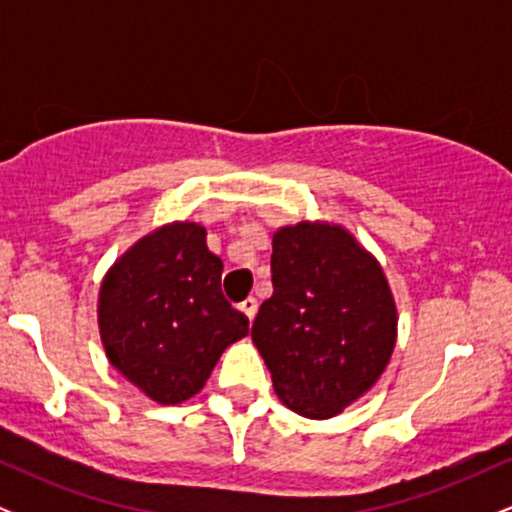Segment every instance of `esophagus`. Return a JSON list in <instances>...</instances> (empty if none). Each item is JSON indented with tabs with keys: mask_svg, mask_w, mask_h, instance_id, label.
Instances as JSON below:
<instances>
[{
	"mask_svg": "<svg viewBox=\"0 0 512 512\" xmlns=\"http://www.w3.org/2000/svg\"><path fill=\"white\" fill-rule=\"evenodd\" d=\"M240 310H243L245 317H248V320L252 322V320H255V315H257V301H255V298H245V301L240 303Z\"/></svg>",
	"mask_w": 512,
	"mask_h": 512,
	"instance_id": "1",
	"label": "esophagus"
}]
</instances>
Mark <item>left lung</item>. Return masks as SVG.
<instances>
[{
    "mask_svg": "<svg viewBox=\"0 0 512 512\" xmlns=\"http://www.w3.org/2000/svg\"><path fill=\"white\" fill-rule=\"evenodd\" d=\"M272 286L252 342L274 392L308 419L337 416L375 385L395 349L383 267L342 226L301 221L274 233Z\"/></svg>",
    "mask_w": 512,
    "mask_h": 512,
    "instance_id": "1",
    "label": "left lung"
}]
</instances>
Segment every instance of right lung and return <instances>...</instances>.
<instances>
[{"instance_id": "obj_1", "label": "right lung", "mask_w": 512, "mask_h": 512, "mask_svg": "<svg viewBox=\"0 0 512 512\" xmlns=\"http://www.w3.org/2000/svg\"><path fill=\"white\" fill-rule=\"evenodd\" d=\"M221 272L204 226L175 221L137 240L105 274V354L158 404L197 395L226 346L248 334V317L223 298Z\"/></svg>"}]
</instances>
